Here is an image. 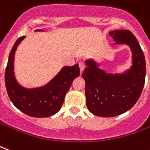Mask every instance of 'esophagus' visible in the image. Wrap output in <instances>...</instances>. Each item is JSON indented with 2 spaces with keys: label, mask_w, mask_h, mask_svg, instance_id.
<instances>
[{
  "label": "esophagus",
  "mask_w": 150,
  "mask_h": 150,
  "mask_svg": "<svg viewBox=\"0 0 150 150\" xmlns=\"http://www.w3.org/2000/svg\"><path fill=\"white\" fill-rule=\"evenodd\" d=\"M79 69H80V72H83V70L85 69L86 67V65L85 63L83 62H79Z\"/></svg>",
  "instance_id": "obj_1"
}]
</instances>
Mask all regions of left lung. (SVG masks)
<instances>
[{
  "label": "left lung",
  "mask_w": 150,
  "mask_h": 150,
  "mask_svg": "<svg viewBox=\"0 0 150 150\" xmlns=\"http://www.w3.org/2000/svg\"><path fill=\"white\" fill-rule=\"evenodd\" d=\"M115 45H126L132 52V66L122 73H107L93 59L85 61L87 107L93 115L115 117L129 110L141 96L146 74L145 59L135 35L128 30L110 31Z\"/></svg>",
  "instance_id": "8db88e82"
}]
</instances>
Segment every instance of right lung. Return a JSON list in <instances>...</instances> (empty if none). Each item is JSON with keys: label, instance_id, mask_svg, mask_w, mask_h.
<instances>
[{"label": "right lung", "instance_id": "add662e5", "mask_svg": "<svg viewBox=\"0 0 150 150\" xmlns=\"http://www.w3.org/2000/svg\"><path fill=\"white\" fill-rule=\"evenodd\" d=\"M25 37L21 36L17 40L9 53L5 75L6 90L12 103L23 113L35 118L50 117L60 110L73 80L79 75V64L63 67L45 85L31 88H25L17 81L14 75L15 52Z\"/></svg>", "mask_w": 150, "mask_h": 150}]
</instances>
